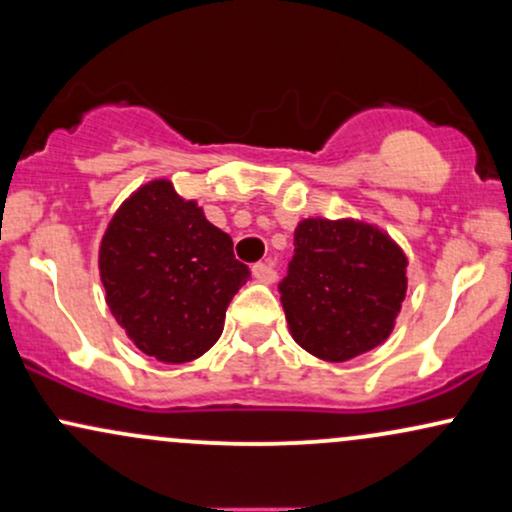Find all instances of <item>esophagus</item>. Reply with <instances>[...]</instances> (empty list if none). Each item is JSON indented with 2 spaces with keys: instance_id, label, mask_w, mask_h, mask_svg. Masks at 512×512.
Instances as JSON below:
<instances>
[{
  "instance_id": "34e87169",
  "label": "esophagus",
  "mask_w": 512,
  "mask_h": 512,
  "mask_svg": "<svg viewBox=\"0 0 512 512\" xmlns=\"http://www.w3.org/2000/svg\"><path fill=\"white\" fill-rule=\"evenodd\" d=\"M252 274H255V279L262 281V284H274V281H276V272H274L272 260L252 264Z\"/></svg>"
}]
</instances>
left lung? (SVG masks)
<instances>
[{
	"instance_id": "obj_1",
	"label": "left lung",
	"mask_w": 512,
	"mask_h": 512,
	"mask_svg": "<svg viewBox=\"0 0 512 512\" xmlns=\"http://www.w3.org/2000/svg\"><path fill=\"white\" fill-rule=\"evenodd\" d=\"M279 284L291 337L342 363L390 337L407 296V255L387 233L354 219H303Z\"/></svg>"
}]
</instances>
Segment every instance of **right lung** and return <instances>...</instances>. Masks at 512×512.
I'll return each mask as SVG.
<instances>
[{
    "mask_svg": "<svg viewBox=\"0 0 512 512\" xmlns=\"http://www.w3.org/2000/svg\"><path fill=\"white\" fill-rule=\"evenodd\" d=\"M98 267L110 313L139 351L163 363L207 354L228 303L250 279L231 236L170 180L146 182L122 202L101 240Z\"/></svg>",
    "mask_w": 512,
    "mask_h": 512,
    "instance_id": "right-lung-1",
    "label": "right lung"
}]
</instances>
